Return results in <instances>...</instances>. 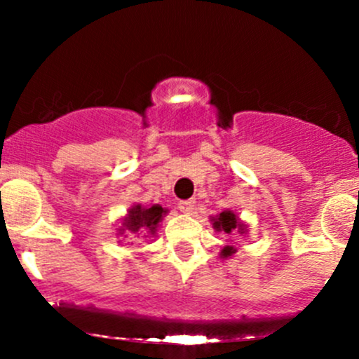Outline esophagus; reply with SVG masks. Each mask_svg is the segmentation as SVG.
Returning a JSON list of instances; mask_svg holds the SVG:
<instances>
[{
    "instance_id": "34e87169",
    "label": "esophagus",
    "mask_w": 359,
    "mask_h": 359,
    "mask_svg": "<svg viewBox=\"0 0 359 359\" xmlns=\"http://www.w3.org/2000/svg\"><path fill=\"white\" fill-rule=\"evenodd\" d=\"M179 210L182 213H191L194 210V201L193 200H182L179 201Z\"/></svg>"
}]
</instances>
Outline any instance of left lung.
<instances>
[{
  "mask_svg": "<svg viewBox=\"0 0 359 359\" xmlns=\"http://www.w3.org/2000/svg\"><path fill=\"white\" fill-rule=\"evenodd\" d=\"M210 220H212L213 229L219 231V233L241 234V236H243V234H248V224L243 222V220L240 219V215L229 208L222 210L219 215L210 217ZM234 253H236V248H234L233 245H226V247L220 250V259H227V257L234 255Z\"/></svg>",
  "mask_w": 359,
  "mask_h": 359,
  "instance_id": "obj_1",
  "label": "left lung"
}]
</instances>
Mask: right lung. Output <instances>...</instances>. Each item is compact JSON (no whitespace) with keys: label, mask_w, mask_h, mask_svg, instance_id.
<instances>
[{"label":"right lung","mask_w":359,"mask_h":359,"mask_svg":"<svg viewBox=\"0 0 359 359\" xmlns=\"http://www.w3.org/2000/svg\"><path fill=\"white\" fill-rule=\"evenodd\" d=\"M166 212L168 210L163 208L161 205L144 206L140 203H135L126 210V215H123L119 220L116 238H128V240L156 238L159 222L166 215ZM118 243H121V240Z\"/></svg>","instance_id":"right-lung-1"}]
</instances>
